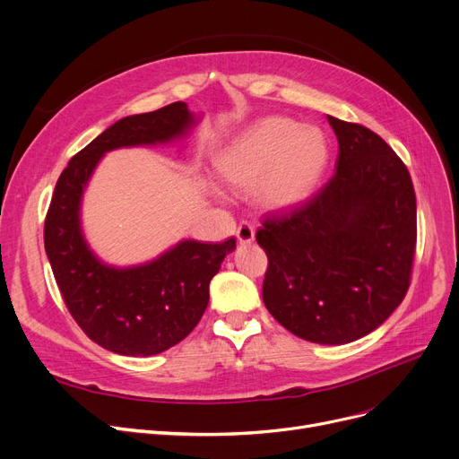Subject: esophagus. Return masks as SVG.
Here are the masks:
<instances>
[{"mask_svg": "<svg viewBox=\"0 0 459 459\" xmlns=\"http://www.w3.org/2000/svg\"><path fill=\"white\" fill-rule=\"evenodd\" d=\"M236 238L239 244H251L255 239V227L249 223H242L236 230Z\"/></svg>", "mask_w": 459, "mask_h": 459, "instance_id": "34e87169", "label": "esophagus"}]
</instances>
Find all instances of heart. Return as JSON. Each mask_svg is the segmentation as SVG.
Here are the masks:
<instances>
[{"label": "heart", "instance_id": "b5f03b06", "mask_svg": "<svg viewBox=\"0 0 459 459\" xmlns=\"http://www.w3.org/2000/svg\"><path fill=\"white\" fill-rule=\"evenodd\" d=\"M327 160L329 144L320 128L266 117L232 137L217 154L215 167L234 189H255L264 208L284 210L310 195ZM215 193L223 195L220 189Z\"/></svg>", "mask_w": 459, "mask_h": 459}]
</instances>
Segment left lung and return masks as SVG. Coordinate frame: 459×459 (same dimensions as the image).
Returning a JSON list of instances; mask_svg holds the SVG:
<instances>
[{"label": "left lung", "instance_id": "1", "mask_svg": "<svg viewBox=\"0 0 459 459\" xmlns=\"http://www.w3.org/2000/svg\"><path fill=\"white\" fill-rule=\"evenodd\" d=\"M333 178L288 213L264 220L256 242L270 266L262 299L299 339L348 344L402 303L417 244V199L407 167L372 130L327 115Z\"/></svg>", "mask_w": 459, "mask_h": 459}]
</instances>
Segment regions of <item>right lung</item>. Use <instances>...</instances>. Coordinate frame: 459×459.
I'll return each instance as SVG.
<instances>
[{"instance_id":"right-lung-1","label":"right lung","mask_w":459,"mask_h":459,"mask_svg":"<svg viewBox=\"0 0 459 459\" xmlns=\"http://www.w3.org/2000/svg\"><path fill=\"white\" fill-rule=\"evenodd\" d=\"M201 118L186 102L120 118L68 161L56 184L44 223L48 260L72 318L113 353L149 357L184 341L203 318L210 281L236 239L208 244L186 238L152 260L113 266L87 242L83 193L108 152L177 143Z\"/></svg>"}]
</instances>
